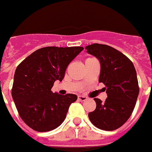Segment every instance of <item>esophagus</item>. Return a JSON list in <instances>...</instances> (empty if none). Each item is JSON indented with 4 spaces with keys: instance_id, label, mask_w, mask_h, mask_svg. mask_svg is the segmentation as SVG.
Listing matches in <instances>:
<instances>
[{
    "instance_id": "esophagus-1",
    "label": "esophagus",
    "mask_w": 152,
    "mask_h": 152,
    "mask_svg": "<svg viewBox=\"0 0 152 152\" xmlns=\"http://www.w3.org/2000/svg\"><path fill=\"white\" fill-rule=\"evenodd\" d=\"M87 99H88V98L86 97V96H83V95H79V96H78L79 101L83 102V101H86Z\"/></svg>"
}]
</instances>
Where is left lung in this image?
<instances>
[{
    "label": "left lung",
    "mask_w": 152,
    "mask_h": 152,
    "mask_svg": "<svg viewBox=\"0 0 152 152\" xmlns=\"http://www.w3.org/2000/svg\"><path fill=\"white\" fill-rule=\"evenodd\" d=\"M85 49L99 60V81L105 84L107 94L105 102L94 99L96 108L88 113V118L100 129L115 130L127 121L136 106L139 95L137 72L125 54L111 46L94 43Z\"/></svg>",
    "instance_id": "left-lung-1"
}]
</instances>
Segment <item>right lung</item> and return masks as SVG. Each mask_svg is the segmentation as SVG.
<instances>
[{
  "label": "right lung",
  "instance_id": "right-lung-1",
  "mask_svg": "<svg viewBox=\"0 0 152 152\" xmlns=\"http://www.w3.org/2000/svg\"><path fill=\"white\" fill-rule=\"evenodd\" d=\"M83 47L47 46L37 50L15 69L12 96L20 118L38 132L54 129L66 118L73 94L53 93L57 80L61 81L69 63Z\"/></svg>",
  "mask_w": 152,
  "mask_h": 152
}]
</instances>
